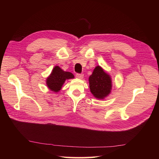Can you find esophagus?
Here are the masks:
<instances>
[{"label":"esophagus","instance_id":"obj_1","mask_svg":"<svg viewBox=\"0 0 159 159\" xmlns=\"http://www.w3.org/2000/svg\"><path fill=\"white\" fill-rule=\"evenodd\" d=\"M76 78H79V79H82L84 78V75L80 74H76Z\"/></svg>","mask_w":159,"mask_h":159}]
</instances>
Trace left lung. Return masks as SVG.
<instances>
[{
  "mask_svg": "<svg viewBox=\"0 0 159 159\" xmlns=\"http://www.w3.org/2000/svg\"><path fill=\"white\" fill-rule=\"evenodd\" d=\"M89 85L91 93L95 98L103 99L111 92V78L102 67L97 66L89 77Z\"/></svg>",
  "mask_w": 159,
  "mask_h": 159,
  "instance_id": "left-lung-1",
  "label": "left lung"
}]
</instances>
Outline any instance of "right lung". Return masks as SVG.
Wrapping results in <instances>:
<instances>
[{
    "label": "right lung",
    "instance_id": "1",
    "mask_svg": "<svg viewBox=\"0 0 159 159\" xmlns=\"http://www.w3.org/2000/svg\"><path fill=\"white\" fill-rule=\"evenodd\" d=\"M74 78V75L70 71H64L58 66L53 68L51 74L46 79L47 87L53 92L60 91L67 80Z\"/></svg>",
    "mask_w": 159,
    "mask_h": 159
}]
</instances>
